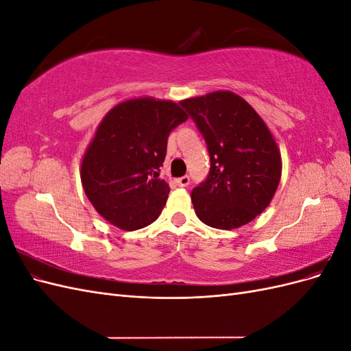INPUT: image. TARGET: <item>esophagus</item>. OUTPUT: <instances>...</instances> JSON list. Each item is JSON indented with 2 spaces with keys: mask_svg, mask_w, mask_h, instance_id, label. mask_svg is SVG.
Wrapping results in <instances>:
<instances>
[{
  "mask_svg": "<svg viewBox=\"0 0 351 351\" xmlns=\"http://www.w3.org/2000/svg\"><path fill=\"white\" fill-rule=\"evenodd\" d=\"M176 184L180 187H187L190 184V177L189 176H183L176 180Z\"/></svg>",
  "mask_w": 351,
  "mask_h": 351,
  "instance_id": "1",
  "label": "esophagus"
}]
</instances>
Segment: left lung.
Here are the masks:
<instances>
[{
    "label": "left lung",
    "instance_id": "left-lung-1",
    "mask_svg": "<svg viewBox=\"0 0 351 351\" xmlns=\"http://www.w3.org/2000/svg\"><path fill=\"white\" fill-rule=\"evenodd\" d=\"M206 142L209 174L192 190L204 224L232 230L247 224L269 205L281 178V156L267 124L239 95L219 90L184 99Z\"/></svg>",
    "mask_w": 351,
    "mask_h": 351
}]
</instances>
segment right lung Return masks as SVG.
<instances>
[{"label":"right lung","mask_w":351,"mask_h":351,"mask_svg":"<svg viewBox=\"0 0 351 351\" xmlns=\"http://www.w3.org/2000/svg\"><path fill=\"white\" fill-rule=\"evenodd\" d=\"M189 115L180 104L130 99L101 121L82 162V184L99 214L121 230H139L159 217L169 187L159 178L168 136Z\"/></svg>","instance_id":"1"}]
</instances>
